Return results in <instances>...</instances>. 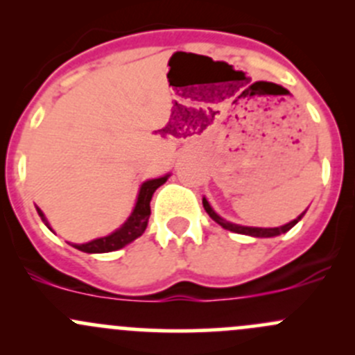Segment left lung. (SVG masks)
<instances>
[{"label": "left lung", "mask_w": 355, "mask_h": 355, "mask_svg": "<svg viewBox=\"0 0 355 355\" xmlns=\"http://www.w3.org/2000/svg\"><path fill=\"white\" fill-rule=\"evenodd\" d=\"M202 206H204V209H206V213L209 214V216L213 218V220L216 221L218 225H221V227L227 228V230L235 232V234L252 235V237H275V235L285 234V232H288L290 228H292L293 225H295L297 221H299L300 218L304 216V213H302L299 218H295V220H293V221H290V223L284 225V227H278V228H252V227H241V225L230 223V221H227V220H223V218H221V216H218V214L214 213L213 209H211L209 202H207L206 199H202Z\"/></svg>", "instance_id": "left-lung-1"}]
</instances>
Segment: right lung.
<instances>
[{"label": "right lung", "instance_id": "1", "mask_svg": "<svg viewBox=\"0 0 355 355\" xmlns=\"http://www.w3.org/2000/svg\"><path fill=\"white\" fill-rule=\"evenodd\" d=\"M166 177H161V178H155V180H148L142 184L141 192H139V198H137V204L134 207V213L130 214L127 221L123 223V227L118 228L116 232L108 235V237H103V239H96V241L87 242V244H71L75 249L82 250V252H89V254H101V252H111V250H118L121 247H125L127 244H130L132 241H135L137 237H141L144 234L146 227H148V220H149V214H151V198L155 194V191L159 185H163L166 182ZM37 213L39 216L42 218L46 225L44 214L42 211L37 207ZM49 227V225H48Z\"/></svg>", "mask_w": 355, "mask_h": 355}]
</instances>
